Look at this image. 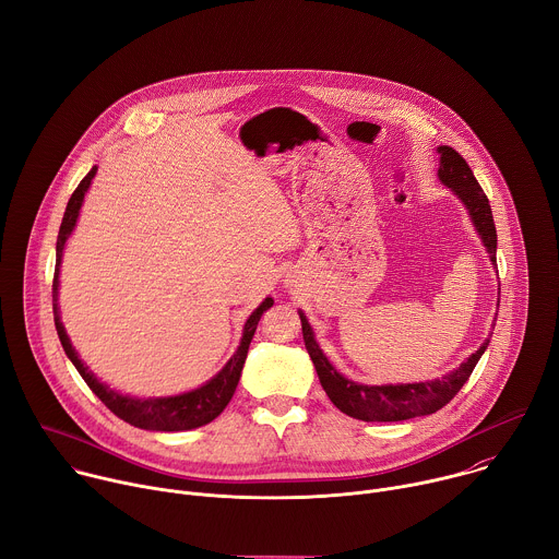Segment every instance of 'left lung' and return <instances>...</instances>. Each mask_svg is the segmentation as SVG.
Segmentation results:
<instances>
[{"label": "left lung", "mask_w": 559, "mask_h": 559, "mask_svg": "<svg viewBox=\"0 0 559 559\" xmlns=\"http://www.w3.org/2000/svg\"><path fill=\"white\" fill-rule=\"evenodd\" d=\"M438 154H440L438 178L442 180V185H448L463 200V204L472 215L478 236L483 238V245L487 247L491 262L496 264L498 236H496L489 198L478 185L467 160L454 147L440 145ZM299 319H301V334H304L306 350L314 364L319 383L325 390L328 399L344 414L359 420H368V423L407 420V418L438 412L442 405H448L461 392V388L472 377L478 359L489 346V340H487L465 364H461V368L433 381L399 383V385H361L342 377L330 366V361L325 359V355L314 342V334L306 314L299 312Z\"/></svg>", "instance_id": "left-lung-1"}]
</instances>
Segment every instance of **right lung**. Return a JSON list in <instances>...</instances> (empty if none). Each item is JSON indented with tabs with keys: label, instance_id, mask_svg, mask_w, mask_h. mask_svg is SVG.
<instances>
[{
	"label": "right lung",
	"instance_id": "add662e5",
	"mask_svg": "<svg viewBox=\"0 0 559 559\" xmlns=\"http://www.w3.org/2000/svg\"><path fill=\"white\" fill-rule=\"evenodd\" d=\"M96 174V167H92L87 171V176L79 182V187L74 189V193L68 200L63 219H61V229L57 236V266H55V280H52V310H55V325H57V334L59 342L68 355V359L74 364V368L79 370V374L83 377V381L87 383V388L105 403V407L109 412H115L119 418H123L126 423L141 427V429H152V431H182V429H195L202 427L206 423H211L215 416H219V412L225 409L238 388L245 361H247V353H249V344L255 334L258 321L264 314V310H269L273 306V299L266 297L255 312L247 319L245 323V334L238 353L229 359V364L222 368L209 383H204L198 390H191L187 394H178V396H165V399H132V396H123L115 390H109L105 383H100L79 359V355L74 353L66 328L59 319V306H57V290H59V264H61V253L66 247V240L70 238L76 217H79V209L83 204V195L92 182Z\"/></svg>",
	"mask_w": 559,
	"mask_h": 559
}]
</instances>
